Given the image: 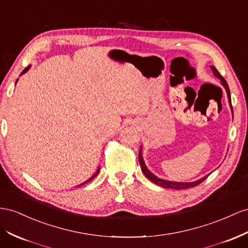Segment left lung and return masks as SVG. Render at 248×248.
Returning <instances> with one entry per match:
<instances>
[{
  "label": "left lung",
  "mask_w": 248,
  "mask_h": 248,
  "mask_svg": "<svg viewBox=\"0 0 248 248\" xmlns=\"http://www.w3.org/2000/svg\"><path fill=\"white\" fill-rule=\"evenodd\" d=\"M212 71L214 72V75H215L217 78L220 79V81H221L222 85L225 88V91L227 93V98H229V101H230V104L232 106V103H231V93H230V88H229V84H227L226 80L221 76V74L217 71V69L215 68V66H211ZM139 162H140V169H142V172L144 173V175L148 178L149 180H151L152 183H155V185H158L160 186H163V188H166V189H175V190H184V189H189V188H193V186H196L198 185L202 184L203 180L206 179L207 175L200 178L198 180H196V182H193V183H175V182H169V180H164V179H160L158 177H156L155 175H153V174L147 169V167L144 163L143 160V157H142V151L140 150L139 152Z\"/></svg>",
  "instance_id": "obj_1"
}]
</instances>
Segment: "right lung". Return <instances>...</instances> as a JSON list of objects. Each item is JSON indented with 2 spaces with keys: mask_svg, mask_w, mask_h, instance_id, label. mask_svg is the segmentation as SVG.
Here are the masks:
<instances>
[{
  "mask_svg": "<svg viewBox=\"0 0 248 248\" xmlns=\"http://www.w3.org/2000/svg\"><path fill=\"white\" fill-rule=\"evenodd\" d=\"M29 68H30V65H28V66H27V68H26V69H25V70H24V71L22 72V74H24V73H26L27 71H28V70H29ZM22 74H21V75H22ZM16 81H17V80H16ZM99 170H100V168H98V171L96 172V174H95V175H93V176H92V177H91V178H90L89 180H86V182H84L83 184H81V185H80V186H82V185H84V184H86V183H89V182H91V180H92V179H93V177H96V176L98 175V173H99Z\"/></svg>",
  "mask_w": 248,
  "mask_h": 248,
  "instance_id": "add662e5",
  "label": "right lung"
}]
</instances>
